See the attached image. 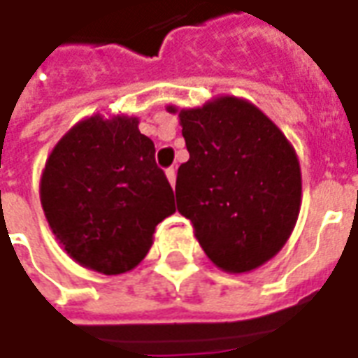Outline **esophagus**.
<instances>
[{
	"mask_svg": "<svg viewBox=\"0 0 358 358\" xmlns=\"http://www.w3.org/2000/svg\"><path fill=\"white\" fill-rule=\"evenodd\" d=\"M166 178H169V182H171L172 187L176 186V169H174V166H171V169L166 171Z\"/></svg>",
	"mask_w": 358,
	"mask_h": 358,
	"instance_id": "34e87169",
	"label": "esophagus"
}]
</instances>
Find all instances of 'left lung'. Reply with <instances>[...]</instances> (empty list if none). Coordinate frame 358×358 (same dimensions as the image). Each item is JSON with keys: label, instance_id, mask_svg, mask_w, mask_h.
Returning <instances> with one entry per match:
<instances>
[{"label": "left lung", "instance_id": "8db88e82", "mask_svg": "<svg viewBox=\"0 0 358 358\" xmlns=\"http://www.w3.org/2000/svg\"><path fill=\"white\" fill-rule=\"evenodd\" d=\"M178 118L189 153L176 176L178 211L222 271L264 266L283 248L301 211L292 145L262 110L236 96L180 110Z\"/></svg>", "mask_w": 358, "mask_h": 358}]
</instances>
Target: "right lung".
<instances>
[{"instance_id":"1","label":"right lung","mask_w":358,"mask_h":358,"mask_svg":"<svg viewBox=\"0 0 358 358\" xmlns=\"http://www.w3.org/2000/svg\"><path fill=\"white\" fill-rule=\"evenodd\" d=\"M139 120L101 114L75 124L46 161L40 201L52 232L77 264L126 273L147 256L155 227L176 211L155 145Z\"/></svg>"}]
</instances>
